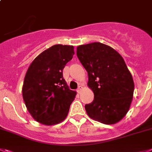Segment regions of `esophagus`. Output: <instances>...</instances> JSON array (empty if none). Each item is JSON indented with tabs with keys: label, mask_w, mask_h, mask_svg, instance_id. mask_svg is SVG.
I'll return each instance as SVG.
<instances>
[{
	"label": "esophagus",
	"mask_w": 152,
	"mask_h": 152,
	"mask_svg": "<svg viewBox=\"0 0 152 152\" xmlns=\"http://www.w3.org/2000/svg\"><path fill=\"white\" fill-rule=\"evenodd\" d=\"M82 89H83V87H82V86H79V88H78V89H77L78 94H80V92H81V91H82Z\"/></svg>",
	"instance_id": "34e87169"
}]
</instances>
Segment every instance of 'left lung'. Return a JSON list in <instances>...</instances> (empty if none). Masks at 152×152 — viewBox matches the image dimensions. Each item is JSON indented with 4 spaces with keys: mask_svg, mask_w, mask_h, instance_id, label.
I'll return each instance as SVG.
<instances>
[{
    "mask_svg": "<svg viewBox=\"0 0 152 152\" xmlns=\"http://www.w3.org/2000/svg\"><path fill=\"white\" fill-rule=\"evenodd\" d=\"M76 55L88 75L94 92L85 106L91 118L105 124L121 121L130 109L134 91L133 77L121 55L110 46L95 42L76 48Z\"/></svg>",
    "mask_w": 152,
    "mask_h": 152,
    "instance_id": "left-lung-1",
    "label": "left lung"
}]
</instances>
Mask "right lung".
I'll use <instances>...</instances> for the list:
<instances>
[{
  "label": "right lung",
  "mask_w": 152,
  "mask_h": 152,
  "mask_svg": "<svg viewBox=\"0 0 152 152\" xmlns=\"http://www.w3.org/2000/svg\"><path fill=\"white\" fill-rule=\"evenodd\" d=\"M73 55V46L58 44L43 51L30 64L22 97L27 110L37 122L53 125L66 118L76 92L66 85L63 69Z\"/></svg>",
  "instance_id": "obj_1"
}]
</instances>
